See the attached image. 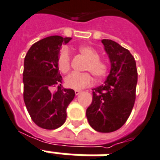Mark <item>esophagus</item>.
I'll return each mask as SVG.
<instances>
[{
  "label": "esophagus",
  "instance_id": "1",
  "mask_svg": "<svg viewBox=\"0 0 160 160\" xmlns=\"http://www.w3.org/2000/svg\"><path fill=\"white\" fill-rule=\"evenodd\" d=\"M80 92H81V91H80V90H75V95H79V94H80Z\"/></svg>",
  "mask_w": 160,
  "mask_h": 160
}]
</instances>
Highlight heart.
Segmentation results:
<instances>
[{
    "label": "heart",
    "mask_w": 160,
    "mask_h": 160,
    "mask_svg": "<svg viewBox=\"0 0 160 160\" xmlns=\"http://www.w3.org/2000/svg\"><path fill=\"white\" fill-rule=\"evenodd\" d=\"M79 52L84 57L87 58V62L85 64V69L90 71L93 76L97 80L102 79L107 75L108 66L107 63L99 58V53L94 48L83 45L79 48ZM57 64L59 71L63 74H65L69 71L71 66L70 54L69 49L66 47H64L59 52ZM93 79L90 73H78L73 72L65 78L64 83L68 88L74 90H80L85 88L92 84Z\"/></svg>",
    "instance_id": "obj_1"
}]
</instances>
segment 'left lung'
<instances>
[{
  "mask_svg": "<svg viewBox=\"0 0 160 160\" xmlns=\"http://www.w3.org/2000/svg\"><path fill=\"white\" fill-rule=\"evenodd\" d=\"M102 42L109 57L111 70L104 84L93 89L86 118L93 129L112 132L123 126L136 99L138 72L133 56L125 48L110 39Z\"/></svg>",
  "mask_w": 160,
  "mask_h": 160,
  "instance_id": "obj_1",
  "label": "left lung"
}]
</instances>
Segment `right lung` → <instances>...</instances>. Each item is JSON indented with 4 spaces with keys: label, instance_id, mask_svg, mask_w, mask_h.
<instances>
[{
    "label": "right lung",
    "instance_id": "1",
    "mask_svg": "<svg viewBox=\"0 0 160 160\" xmlns=\"http://www.w3.org/2000/svg\"><path fill=\"white\" fill-rule=\"evenodd\" d=\"M71 38L50 36L35 42L24 58L23 99L32 120L44 129H56L66 120V109L75 91L61 85L58 54ZM53 88H57L53 91Z\"/></svg>",
    "mask_w": 160,
    "mask_h": 160
}]
</instances>
